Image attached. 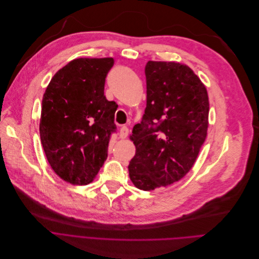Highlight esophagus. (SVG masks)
Masks as SVG:
<instances>
[{
    "mask_svg": "<svg viewBox=\"0 0 259 259\" xmlns=\"http://www.w3.org/2000/svg\"><path fill=\"white\" fill-rule=\"evenodd\" d=\"M128 127H126V126H122L121 128H120V134H119V136H120V138H122V139H124V138H126L127 137V135H128Z\"/></svg>",
    "mask_w": 259,
    "mask_h": 259,
    "instance_id": "obj_1",
    "label": "esophagus"
}]
</instances>
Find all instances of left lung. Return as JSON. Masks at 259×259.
Here are the masks:
<instances>
[{
  "label": "left lung",
  "instance_id": "8db88e82",
  "mask_svg": "<svg viewBox=\"0 0 259 259\" xmlns=\"http://www.w3.org/2000/svg\"><path fill=\"white\" fill-rule=\"evenodd\" d=\"M145 78L146 107L130 136L136 154L128 173L135 187L153 191L179 181L194 165L210 104L204 84L186 64L149 61Z\"/></svg>",
  "mask_w": 259,
  "mask_h": 259
}]
</instances>
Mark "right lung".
Returning <instances> with one entry per match:
<instances>
[{
	"label": "right lung",
	"mask_w": 259,
	"mask_h": 259,
	"mask_svg": "<svg viewBox=\"0 0 259 259\" xmlns=\"http://www.w3.org/2000/svg\"><path fill=\"white\" fill-rule=\"evenodd\" d=\"M113 58H79L59 69L43 95L40 137L55 173L76 186L91 183L107 158L118 105L104 96Z\"/></svg>",
	"instance_id": "add662e5"
}]
</instances>
